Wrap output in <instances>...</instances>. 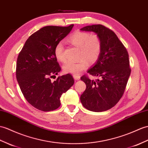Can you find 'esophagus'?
Wrapping results in <instances>:
<instances>
[{
    "instance_id": "obj_1",
    "label": "esophagus",
    "mask_w": 148,
    "mask_h": 148,
    "mask_svg": "<svg viewBox=\"0 0 148 148\" xmlns=\"http://www.w3.org/2000/svg\"><path fill=\"white\" fill-rule=\"evenodd\" d=\"M73 77L75 80H79L80 79V76L78 75H73Z\"/></svg>"
}]
</instances>
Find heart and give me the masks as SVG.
<instances>
[{"instance_id": "1", "label": "heart", "mask_w": 148, "mask_h": 148, "mask_svg": "<svg viewBox=\"0 0 148 148\" xmlns=\"http://www.w3.org/2000/svg\"><path fill=\"white\" fill-rule=\"evenodd\" d=\"M68 41L79 49V57L81 59L77 62L68 61L65 63L62 66L65 73L79 74L87 68L88 61L90 63H95L98 60L101 51V42L98 35L75 31L68 38ZM54 54L58 61L63 62L66 60L64 47L62 42L57 43Z\"/></svg>"}]
</instances>
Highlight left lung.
I'll return each instance as SVG.
<instances>
[{
  "instance_id": "1",
  "label": "left lung",
  "mask_w": 148,
  "mask_h": 148,
  "mask_svg": "<svg viewBox=\"0 0 148 148\" xmlns=\"http://www.w3.org/2000/svg\"><path fill=\"white\" fill-rule=\"evenodd\" d=\"M80 30L94 32L101 42L100 56L87 72L99 79L91 80L84 75L81 77L86 85L81 102L88 110H108L117 103L125 90L131 72L128 52L115 33L104 26H87Z\"/></svg>"
}]
</instances>
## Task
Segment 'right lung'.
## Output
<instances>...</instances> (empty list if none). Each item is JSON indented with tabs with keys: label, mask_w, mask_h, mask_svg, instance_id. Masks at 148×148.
I'll return each mask as SVG.
<instances>
[{
	"label": "right lung",
	"mask_w": 148,
	"mask_h": 148,
	"mask_svg": "<svg viewBox=\"0 0 148 148\" xmlns=\"http://www.w3.org/2000/svg\"><path fill=\"white\" fill-rule=\"evenodd\" d=\"M73 26H45L27 38L19 53L17 81L27 101L40 110L50 112L58 108L62 95L74 84L73 77L69 74L58 77L53 82L50 79L61 70L54 54L55 47Z\"/></svg>",
	"instance_id": "1"
}]
</instances>
